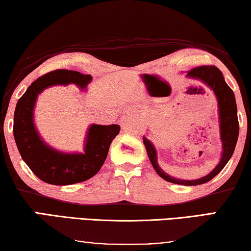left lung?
Segmentation results:
<instances>
[{
	"label": "left lung",
	"instance_id": "8db88e82",
	"mask_svg": "<svg viewBox=\"0 0 251 251\" xmlns=\"http://www.w3.org/2000/svg\"><path fill=\"white\" fill-rule=\"evenodd\" d=\"M187 76L194 77V78H199L203 80L206 85H209L212 90H213L215 96L218 99V105H219V115H220V130H221V140L223 146L222 157L220 163L218 164L213 171H212L209 175L202 177L200 179L195 180H184L178 179L175 177L169 176L159 167L157 163V152L156 149L153 148L151 142H150L147 138L144 137V145L147 150V153L149 156V159L161 178H164L167 182L174 183V184H180L186 185V186H194V185H200L210 182L213 177L217 176L220 172L222 171L223 167L228 163L229 159L232 156L236 148L238 136H239V122H238V114H237V104L236 99H234L233 91L229 87L228 84L226 83L225 78H223L222 73L220 72L218 67L213 66V65H209V66H199L191 69L188 72Z\"/></svg>",
	"mask_w": 251,
	"mask_h": 251
}]
</instances>
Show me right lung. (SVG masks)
<instances>
[{"label":"right lung","instance_id":"right-lung-1","mask_svg":"<svg viewBox=\"0 0 251 251\" xmlns=\"http://www.w3.org/2000/svg\"><path fill=\"white\" fill-rule=\"evenodd\" d=\"M92 80L91 75L76 71L56 69L37 78L17 103L13 136L23 161L38 178L52 185H71L93 177L106 159L111 142L120 131L118 125H92L88 129L84 153H64L48 147L38 136L33 125L37 96L56 84H76L82 90Z\"/></svg>","mask_w":251,"mask_h":251}]
</instances>
